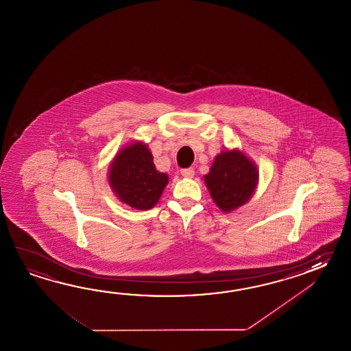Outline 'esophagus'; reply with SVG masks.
Segmentation results:
<instances>
[{"label":"esophagus","instance_id":"esophagus-1","mask_svg":"<svg viewBox=\"0 0 351 351\" xmlns=\"http://www.w3.org/2000/svg\"><path fill=\"white\" fill-rule=\"evenodd\" d=\"M180 174H182L184 178H193L194 169L193 168H184V169H180Z\"/></svg>","mask_w":351,"mask_h":351}]
</instances>
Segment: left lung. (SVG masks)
Masks as SVG:
<instances>
[{
  "label": "left lung",
  "mask_w": 351,
  "mask_h": 351,
  "mask_svg": "<svg viewBox=\"0 0 351 351\" xmlns=\"http://www.w3.org/2000/svg\"><path fill=\"white\" fill-rule=\"evenodd\" d=\"M257 182V167L239 149L221 152L204 176L212 199L226 213L250 201Z\"/></svg>",
  "instance_id": "8db88e82"
}]
</instances>
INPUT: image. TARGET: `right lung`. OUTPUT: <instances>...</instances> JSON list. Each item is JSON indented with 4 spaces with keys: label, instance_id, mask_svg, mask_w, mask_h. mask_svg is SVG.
Returning <instances> with one entry per match:
<instances>
[{
    "label": "right lung",
    "instance_id": "add662e5",
    "mask_svg": "<svg viewBox=\"0 0 351 351\" xmlns=\"http://www.w3.org/2000/svg\"><path fill=\"white\" fill-rule=\"evenodd\" d=\"M109 184L120 201L139 210L153 208L168 184L158 172L148 145L134 142L120 149L109 168Z\"/></svg>",
    "mask_w": 351,
    "mask_h": 351
}]
</instances>
